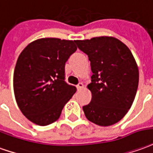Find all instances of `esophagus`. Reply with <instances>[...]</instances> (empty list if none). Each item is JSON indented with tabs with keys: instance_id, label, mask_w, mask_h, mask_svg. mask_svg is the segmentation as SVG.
Returning <instances> with one entry per match:
<instances>
[{
	"instance_id": "obj_1",
	"label": "esophagus",
	"mask_w": 153,
	"mask_h": 153,
	"mask_svg": "<svg viewBox=\"0 0 153 153\" xmlns=\"http://www.w3.org/2000/svg\"><path fill=\"white\" fill-rule=\"evenodd\" d=\"M84 88V84H82V83H79V84L77 85V88H78V90H79V89H82Z\"/></svg>"
}]
</instances>
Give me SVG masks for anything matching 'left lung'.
<instances>
[{
    "label": "left lung",
    "mask_w": 153,
    "mask_h": 153,
    "mask_svg": "<svg viewBox=\"0 0 153 153\" xmlns=\"http://www.w3.org/2000/svg\"><path fill=\"white\" fill-rule=\"evenodd\" d=\"M88 57L93 75L88 88L91 102L83 107L88 119L99 126L120 121L132 106L138 86L139 72L132 52L111 36L75 40Z\"/></svg>",
    "instance_id": "obj_1"
}]
</instances>
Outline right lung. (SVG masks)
<instances>
[{
    "label": "right lung",
    "instance_id": "add662e5",
    "mask_svg": "<svg viewBox=\"0 0 153 153\" xmlns=\"http://www.w3.org/2000/svg\"><path fill=\"white\" fill-rule=\"evenodd\" d=\"M77 51L75 40L36 39L22 51L15 67L13 87L21 113L46 126L58 119L76 88L65 81V66Z\"/></svg>",
    "mask_w": 153,
    "mask_h": 153
}]
</instances>
